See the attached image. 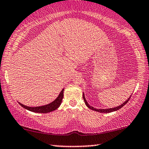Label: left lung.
I'll list each match as a JSON object with an SVG mask.
<instances>
[{
  "instance_id": "1",
  "label": "left lung",
  "mask_w": 149,
  "mask_h": 149,
  "mask_svg": "<svg viewBox=\"0 0 149 149\" xmlns=\"http://www.w3.org/2000/svg\"><path fill=\"white\" fill-rule=\"evenodd\" d=\"M131 96H132V95H131ZM131 96H130L129 97H128V99L127 100H126L123 104H121V105H120L119 106H117V107L113 108H108V109H97V108H94V107H92V106H90V105H89V104H88V103L87 102V101H86V98H85V96H84V94H83V99H84V102H85L86 105L89 108H90L91 110H95V111H96V112H101V113H110V112H114V111H116V110H118L120 109V108H121L122 107H123V106H124V105H125V104L128 102V100H129L130 99V97H131Z\"/></svg>"
}]
</instances>
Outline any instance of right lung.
Returning a JSON list of instances; mask_svg holds the SVG:
<instances>
[{"label": "right lung", "mask_w": 149, "mask_h": 149, "mask_svg": "<svg viewBox=\"0 0 149 149\" xmlns=\"http://www.w3.org/2000/svg\"><path fill=\"white\" fill-rule=\"evenodd\" d=\"M63 91L64 89L61 90V92H60V94H59L58 97H57L54 101L52 102V103L47 104V105L45 106H37V107H29V106L23 105V104H22L20 102L19 103L22 107H23L24 108H25V109L29 111H31V112L37 113H48L57 109V108L59 107V106L61 105L62 99H63Z\"/></svg>", "instance_id": "add662e5"}]
</instances>
